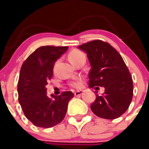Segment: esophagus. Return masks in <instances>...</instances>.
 Returning a JSON list of instances; mask_svg holds the SVG:
<instances>
[{
    "instance_id": "34e87169",
    "label": "esophagus",
    "mask_w": 149,
    "mask_h": 149,
    "mask_svg": "<svg viewBox=\"0 0 149 149\" xmlns=\"http://www.w3.org/2000/svg\"><path fill=\"white\" fill-rule=\"evenodd\" d=\"M83 91H82V90H79V91L75 92L74 95H75V96H79V95H82V94H83Z\"/></svg>"
}]
</instances>
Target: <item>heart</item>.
<instances>
[{"label": "heart", "instance_id": "b5f03b06", "mask_svg": "<svg viewBox=\"0 0 149 149\" xmlns=\"http://www.w3.org/2000/svg\"><path fill=\"white\" fill-rule=\"evenodd\" d=\"M69 60L72 63L73 65L78 63L79 61H80L81 60H83V59H86L85 54H83V52L80 51V50H78V49H72V51L68 55ZM81 81H77V82H74L71 84L72 87L74 88H79L81 86Z\"/></svg>", "mask_w": 149, "mask_h": 149}]
</instances>
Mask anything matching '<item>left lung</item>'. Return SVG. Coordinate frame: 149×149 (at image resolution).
Wrapping results in <instances>:
<instances>
[{"label": "left lung", "mask_w": 149, "mask_h": 149, "mask_svg": "<svg viewBox=\"0 0 149 149\" xmlns=\"http://www.w3.org/2000/svg\"><path fill=\"white\" fill-rule=\"evenodd\" d=\"M79 48L86 53L91 65L89 87L105 88L103 95H95L92 111L106 119L118 118L129 109L133 95L132 78L122 56L109 43L100 40L83 43Z\"/></svg>", "instance_id": "obj_1"}]
</instances>
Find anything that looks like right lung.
<instances>
[{
    "mask_svg": "<svg viewBox=\"0 0 149 149\" xmlns=\"http://www.w3.org/2000/svg\"><path fill=\"white\" fill-rule=\"evenodd\" d=\"M68 47L43 46L26 58L20 69L17 92L18 101L25 116L36 126L50 128L63 120L69 101L73 97L70 91L60 95H47V82L54 74L55 62Z\"/></svg>",
    "mask_w": 149,
    "mask_h": 149,
    "instance_id": "1",
    "label": "right lung"
}]
</instances>
